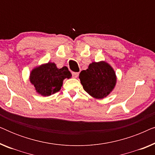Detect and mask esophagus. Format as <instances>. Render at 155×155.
<instances>
[{"instance_id":"obj_1","label":"esophagus","mask_w":155,"mask_h":155,"mask_svg":"<svg viewBox=\"0 0 155 155\" xmlns=\"http://www.w3.org/2000/svg\"><path fill=\"white\" fill-rule=\"evenodd\" d=\"M72 75H73V78H77L78 76V75H79V73H76V72H73V73H72Z\"/></svg>"}]
</instances>
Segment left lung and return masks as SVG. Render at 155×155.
I'll return each instance as SVG.
<instances>
[{
	"instance_id": "1",
	"label": "left lung",
	"mask_w": 155,
	"mask_h": 155,
	"mask_svg": "<svg viewBox=\"0 0 155 155\" xmlns=\"http://www.w3.org/2000/svg\"><path fill=\"white\" fill-rule=\"evenodd\" d=\"M83 89L97 99L107 97L113 90L116 78L113 68L106 62H93L88 69L82 71L79 75Z\"/></svg>"
}]
</instances>
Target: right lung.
<instances>
[{"instance_id":"obj_1","label":"right lung","mask_w":155,"mask_h":155,"mask_svg":"<svg viewBox=\"0 0 155 155\" xmlns=\"http://www.w3.org/2000/svg\"><path fill=\"white\" fill-rule=\"evenodd\" d=\"M72 76L67 67L57 68L54 63H48L36 68L30 74V82L37 92L43 96H49L58 92L65 78Z\"/></svg>"}]
</instances>
